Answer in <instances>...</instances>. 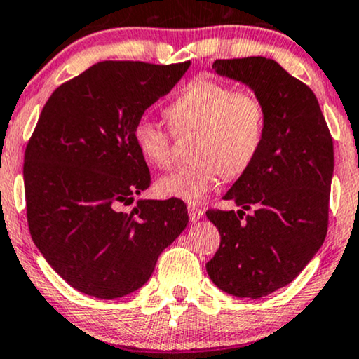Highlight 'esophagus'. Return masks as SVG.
Instances as JSON below:
<instances>
[{
	"label": "esophagus",
	"mask_w": 359,
	"mask_h": 359,
	"mask_svg": "<svg viewBox=\"0 0 359 359\" xmlns=\"http://www.w3.org/2000/svg\"><path fill=\"white\" fill-rule=\"evenodd\" d=\"M188 214H189V219L193 221V222H196V221L201 219L204 211H203L201 208H198V206H188Z\"/></svg>",
	"instance_id": "obj_1"
}]
</instances>
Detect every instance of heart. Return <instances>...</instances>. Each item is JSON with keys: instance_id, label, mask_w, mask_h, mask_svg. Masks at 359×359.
Returning a JSON list of instances; mask_svg holds the SVG:
<instances>
[{"instance_id": "obj_1", "label": "heart", "mask_w": 359, "mask_h": 359, "mask_svg": "<svg viewBox=\"0 0 359 359\" xmlns=\"http://www.w3.org/2000/svg\"><path fill=\"white\" fill-rule=\"evenodd\" d=\"M176 132L196 130L193 156L198 161L180 166L158 180L163 198L196 204L219 183L221 176L236 178L252 165L262 145L265 107L252 92L234 90L229 83L196 77L181 88L166 109ZM135 147L143 160L165 168L171 160V135L150 117L133 127Z\"/></svg>"}]
</instances>
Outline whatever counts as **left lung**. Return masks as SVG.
Segmentation results:
<instances>
[{"label":"left lung","instance_id":"8db88e82","mask_svg":"<svg viewBox=\"0 0 359 359\" xmlns=\"http://www.w3.org/2000/svg\"><path fill=\"white\" fill-rule=\"evenodd\" d=\"M212 71L252 88L265 107V132L224 196L239 211L206 212L221 234L206 271L226 293L260 299L288 285L327 237L333 140L311 88L276 60L219 59Z\"/></svg>","mask_w":359,"mask_h":359}]
</instances>
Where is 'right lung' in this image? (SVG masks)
<instances>
[{
    "mask_svg": "<svg viewBox=\"0 0 359 359\" xmlns=\"http://www.w3.org/2000/svg\"><path fill=\"white\" fill-rule=\"evenodd\" d=\"M189 64L97 62L55 88L41 111L22 170L27 226L50 267L86 295L110 300L138 290L188 226L181 199L120 208L151 181L135 123Z\"/></svg>",
    "mask_w": 359,
    "mask_h": 359,
    "instance_id": "1",
    "label": "right lung"
}]
</instances>
